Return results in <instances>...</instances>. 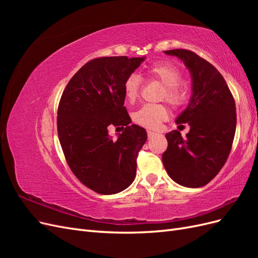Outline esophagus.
<instances>
[{
	"label": "esophagus",
	"instance_id": "34e87169",
	"mask_svg": "<svg viewBox=\"0 0 258 258\" xmlns=\"http://www.w3.org/2000/svg\"><path fill=\"white\" fill-rule=\"evenodd\" d=\"M153 135H155V132H153V131H151V130H147V136H148V138L152 137Z\"/></svg>",
	"mask_w": 258,
	"mask_h": 258
}]
</instances>
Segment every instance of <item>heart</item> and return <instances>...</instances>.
Wrapping results in <instances>:
<instances>
[{
	"mask_svg": "<svg viewBox=\"0 0 258 258\" xmlns=\"http://www.w3.org/2000/svg\"><path fill=\"white\" fill-rule=\"evenodd\" d=\"M147 79L158 81L163 85L160 100H166L171 105L178 106L185 102L187 90L185 86L179 84L182 75L178 70L169 63H155L145 69ZM141 79L138 74L129 75L123 83V96L127 102L134 103L139 98ZM169 111L167 106L162 104H146L140 107L132 115V119L140 126L156 129L162 121L168 119Z\"/></svg>",
	"mask_w": 258,
	"mask_h": 258,
	"instance_id": "obj_1",
	"label": "heart"
}]
</instances>
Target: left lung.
I'll return each instance as SVG.
<instances>
[{
  "mask_svg": "<svg viewBox=\"0 0 258 258\" xmlns=\"http://www.w3.org/2000/svg\"><path fill=\"white\" fill-rule=\"evenodd\" d=\"M163 52L188 69L191 97L175 119L177 124L188 123L189 132L185 140L177 130L166 135L162 162L175 183L197 188L214 178L228 158L237 124L235 100L222 74L204 58L186 49Z\"/></svg>",
  "mask_w": 258,
  "mask_h": 258,
  "instance_id": "left-lung-1",
  "label": "left lung"
}]
</instances>
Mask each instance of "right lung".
<instances>
[{
	"instance_id": "add662e5",
	"label": "right lung",
	"mask_w": 258,
	"mask_h": 258,
	"mask_svg": "<svg viewBox=\"0 0 258 258\" xmlns=\"http://www.w3.org/2000/svg\"><path fill=\"white\" fill-rule=\"evenodd\" d=\"M144 60L93 59L74 74L61 96L57 128L62 151L75 176L98 194L122 191L136 177L138 153L147 134L130 124L123 83ZM112 124L125 127L117 139L108 135Z\"/></svg>"
}]
</instances>
